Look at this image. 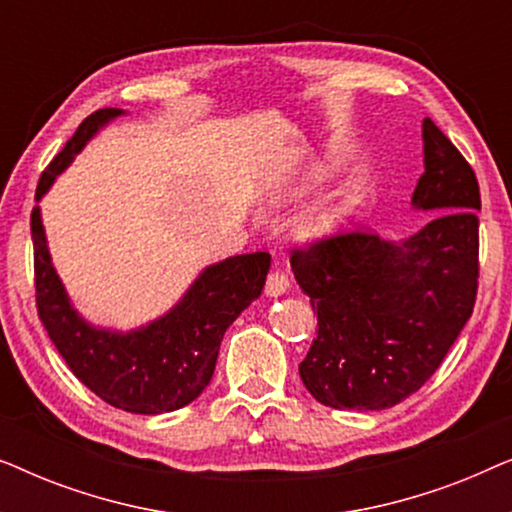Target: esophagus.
<instances>
[{
    "instance_id": "obj_1",
    "label": "esophagus",
    "mask_w": 512,
    "mask_h": 512,
    "mask_svg": "<svg viewBox=\"0 0 512 512\" xmlns=\"http://www.w3.org/2000/svg\"><path fill=\"white\" fill-rule=\"evenodd\" d=\"M289 284L291 279L284 270L272 268L268 279H265V293H268V296H282V293H286V289H289Z\"/></svg>"
}]
</instances>
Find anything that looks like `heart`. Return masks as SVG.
I'll list each match as a JSON object with an SVG mask.
<instances>
[{
	"label": "heart",
	"mask_w": 512,
	"mask_h": 512,
	"mask_svg": "<svg viewBox=\"0 0 512 512\" xmlns=\"http://www.w3.org/2000/svg\"><path fill=\"white\" fill-rule=\"evenodd\" d=\"M335 223V216L333 214H317L312 216V219L305 221V230L307 233H324Z\"/></svg>",
	"instance_id": "obj_1"
}]
</instances>
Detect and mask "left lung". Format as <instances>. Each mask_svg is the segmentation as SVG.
Here are the masks:
<instances>
[{"mask_svg": "<svg viewBox=\"0 0 512 512\" xmlns=\"http://www.w3.org/2000/svg\"><path fill=\"white\" fill-rule=\"evenodd\" d=\"M424 174L412 205L429 223L396 244L349 230L293 247L291 268L317 312L300 377L335 410H384L436 373L478 296L480 188L473 167L424 118Z\"/></svg>", "mask_w": 512, "mask_h": 512, "instance_id": "1", "label": "left lung"}]
</instances>
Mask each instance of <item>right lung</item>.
<instances>
[{
  "label": "right lung",
  "mask_w": 512,
  "mask_h": 512,
  "mask_svg": "<svg viewBox=\"0 0 512 512\" xmlns=\"http://www.w3.org/2000/svg\"><path fill=\"white\" fill-rule=\"evenodd\" d=\"M121 109H97L79 125L51 165L41 172L37 200L72 163L83 144ZM34 242V298L48 338L86 387L104 403L135 415H160L195 401L214 375L226 328L261 296L270 270L268 251L209 265L163 319L132 333L86 324L62 289L48 256L39 207L30 216Z\"/></svg>",
  "instance_id": "add662e5"
}]
</instances>
